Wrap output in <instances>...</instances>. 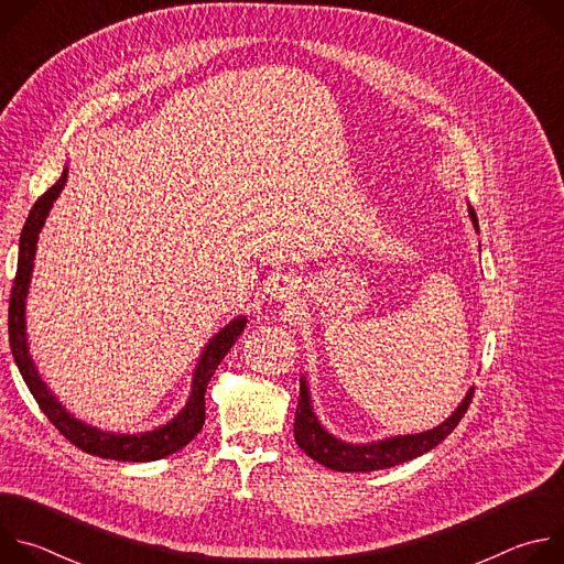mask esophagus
<instances>
[{"mask_svg":"<svg viewBox=\"0 0 564 564\" xmlns=\"http://www.w3.org/2000/svg\"><path fill=\"white\" fill-rule=\"evenodd\" d=\"M270 296L279 299V301H290L296 296V285L288 279V276H279L272 285H270Z\"/></svg>","mask_w":564,"mask_h":564,"instance_id":"obj_1","label":"esophagus"}]
</instances>
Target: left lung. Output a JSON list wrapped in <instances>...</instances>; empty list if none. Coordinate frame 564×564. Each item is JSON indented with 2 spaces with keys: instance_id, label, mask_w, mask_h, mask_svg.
Instances as JSON below:
<instances>
[{
  "instance_id": "obj_1",
  "label": "left lung",
  "mask_w": 564,
  "mask_h": 564,
  "mask_svg": "<svg viewBox=\"0 0 564 564\" xmlns=\"http://www.w3.org/2000/svg\"><path fill=\"white\" fill-rule=\"evenodd\" d=\"M468 216L473 220V227L477 229V216L473 207L468 205ZM473 399V388L464 394L459 401V406L446 417L440 426L424 431V433H411V435H392L383 437L377 442H366V444H350L324 429V424L318 422L314 406H312V397L307 388V379L301 377V392H299V406L294 415V440L299 448L312 457L314 462L324 464L333 470L341 473H368V470H381L397 466L401 462L415 459L437 444H442L453 429L459 424L464 417L468 404Z\"/></svg>"
}]
</instances>
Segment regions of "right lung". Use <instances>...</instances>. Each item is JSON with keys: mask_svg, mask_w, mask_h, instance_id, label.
Wrapping results in <instances>:
<instances>
[{"mask_svg": "<svg viewBox=\"0 0 564 564\" xmlns=\"http://www.w3.org/2000/svg\"><path fill=\"white\" fill-rule=\"evenodd\" d=\"M68 178V170H62L59 181L46 189L29 212V218L24 223L22 236H20V254H18V274L15 283L11 290V303H9V341H11V352L15 357V364L20 368L22 379L26 381L31 394L48 417V422L79 451H85L89 455H98L105 459H118V462H155L163 459L183 446H187L203 429L205 424V390L207 383L227 355V350L236 344L240 333L248 326V316L240 314L231 318L225 328H220L203 348L198 364L194 368L192 377V392L187 404L181 409L174 420L167 424L158 426L153 431L144 433H109L100 431L98 426H91L83 420H77L73 413H68L59 399L53 394V390L46 386L42 379L29 348V335H26V296L31 288V276H33V261L37 252V240L40 231L46 223V216L64 189Z\"/></svg>", "mask_w": 564, "mask_h": 564, "instance_id": "add662e5", "label": "right lung"}]
</instances>
